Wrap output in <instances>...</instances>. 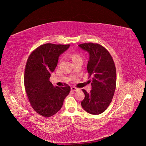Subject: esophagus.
<instances>
[{
  "instance_id": "1",
  "label": "esophagus",
  "mask_w": 146,
  "mask_h": 146,
  "mask_svg": "<svg viewBox=\"0 0 146 146\" xmlns=\"http://www.w3.org/2000/svg\"><path fill=\"white\" fill-rule=\"evenodd\" d=\"M78 90V88H76V87H74V86L71 87V90L73 91H77Z\"/></svg>"
}]
</instances>
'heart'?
Returning <instances> with one entry per match:
<instances>
[{"instance_id": "obj_1", "label": "heart", "mask_w": 146, "mask_h": 146, "mask_svg": "<svg viewBox=\"0 0 146 146\" xmlns=\"http://www.w3.org/2000/svg\"><path fill=\"white\" fill-rule=\"evenodd\" d=\"M70 57H71L73 62H74V61H76V60H78L79 59H81L80 56L76 54H72L71 55H70Z\"/></svg>"}]
</instances>
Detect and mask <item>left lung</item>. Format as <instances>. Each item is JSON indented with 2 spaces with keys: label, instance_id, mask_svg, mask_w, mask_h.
Returning a JSON list of instances; mask_svg holds the SVG:
<instances>
[{
  "label": "left lung",
  "instance_id": "8db88e82",
  "mask_svg": "<svg viewBox=\"0 0 146 146\" xmlns=\"http://www.w3.org/2000/svg\"><path fill=\"white\" fill-rule=\"evenodd\" d=\"M89 54L87 65L90 77L92 75L91 90H82L85 98L82 108L91 114H99L105 111L111 103L116 85V70L108 51L98 44L85 43L78 45Z\"/></svg>",
  "mask_w": 146,
  "mask_h": 146
}]
</instances>
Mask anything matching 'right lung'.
<instances>
[{
    "label": "right lung",
    "instance_id": "right-lung-1",
    "mask_svg": "<svg viewBox=\"0 0 146 146\" xmlns=\"http://www.w3.org/2000/svg\"><path fill=\"white\" fill-rule=\"evenodd\" d=\"M69 44H45L39 46L29 56L24 73V85L31 105L44 117L54 115L61 108L70 88L54 86L50 82L60 55Z\"/></svg>",
    "mask_w": 146,
    "mask_h": 146
}]
</instances>
